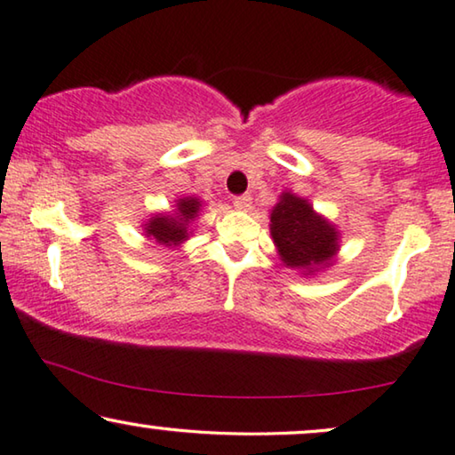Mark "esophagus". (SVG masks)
Segmentation results:
<instances>
[{
    "instance_id": "34e87169",
    "label": "esophagus",
    "mask_w": 455,
    "mask_h": 455,
    "mask_svg": "<svg viewBox=\"0 0 455 455\" xmlns=\"http://www.w3.org/2000/svg\"><path fill=\"white\" fill-rule=\"evenodd\" d=\"M233 204H235L236 210H241V212H247V210H251V196L245 194V196L235 197Z\"/></svg>"
}]
</instances>
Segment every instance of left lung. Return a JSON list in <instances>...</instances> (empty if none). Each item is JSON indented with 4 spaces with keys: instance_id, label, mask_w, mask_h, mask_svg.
<instances>
[{
    "instance_id": "obj_1",
    "label": "left lung",
    "mask_w": 455,
    "mask_h": 455,
    "mask_svg": "<svg viewBox=\"0 0 455 455\" xmlns=\"http://www.w3.org/2000/svg\"><path fill=\"white\" fill-rule=\"evenodd\" d=\"M270 235L280 261L303 276L330 267L340 251V230L292 191H283L270 210Z\"/></svg>"
}]
</instances>
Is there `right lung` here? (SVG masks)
<instances>
[{"mask_svg":"<svg viewBox=\"0 0 455 455\" xmlns=\"http://www.w3.org/2000/svg\"><path fill=\"white\" fill-rule=\"evenodd\" d=\"M204 202L196 196H183L175 200L171 212H156L144 220V235L158 245L181 247L194 235V222L200 219Z\"/></svg>","mask_w":455,"mask_h":455,"instance_id":"add662e5","label":"right lung"}]
</instances>
